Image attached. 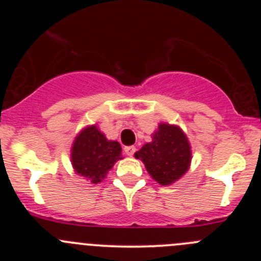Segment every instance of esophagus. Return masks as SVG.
<instances>
[{
  "mask_svg": "<svg viewBox=\"0 0 261 261\" xmlns=\"http://www.w3.org/2000/svg\"><path fill=\"white\" fill-rule=\"evenodd\" d=\"M123 151H125V154L128 155V156H133V155L135 154V151H136V147L134 146V145L125 146V149H123Z\"/></svg>",
  "mask_w": 261,
  "mask_h": 261,
  "instance_id": "1",
  "label": "esophagus"
}]
</instances>
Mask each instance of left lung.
Wrapping results in <instances>:
<instances>
[{
	"label": "left lung",
	"instance_id": "1",
	"mask_svg": "<svg viewBox=\"0 0 261 261\" xmlns=\"http://www.w3.org/2000/svg\"><path fill=\"white\" fill-rule=\"evenodd\" d=\"M135 158L145 164L149 174L158 183L168 186L188 170L191 146L178 126L160 123L151 143L136 151Z\"/></svg>",
	"mask_w": 261,
	"mask_h": 261
}]
</instances>
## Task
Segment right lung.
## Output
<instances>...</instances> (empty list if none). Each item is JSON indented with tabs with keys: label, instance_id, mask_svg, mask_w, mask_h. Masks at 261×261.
<instances>
[{
	"label": "right lung",
	"instance_id": "1",
	"mask_svg": "<svg viewBox=\"0 0 261 261\" xmlns=\"http://www.w3.org/2000/svg\"><path fill=\"white\" fill-rule=\"evenodd\" d=\"M121 151L122 149L117 141H109L96 126H89L75 138L73 144V168L75 173L96 184L103 179L118 159H122Z\"/></svg>",
	"mask_w": 261,
	"mask_h": 261
}]
</instances>
